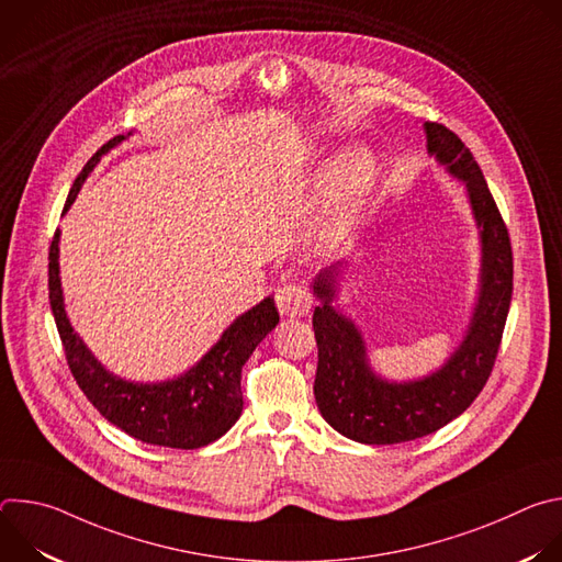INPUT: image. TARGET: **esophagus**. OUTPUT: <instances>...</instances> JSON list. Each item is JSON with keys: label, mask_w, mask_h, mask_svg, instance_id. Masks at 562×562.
I'll return each mask as SVG.
<instances>
[{"label": "esophagus", "mask_w": 562, "mask_h": 562, "mask_svg": "<svg viewBox=\"0 0 562 562\" xmlns=\"http://www.w3.org/2000/svg\"><path fill=\"white\" fill-rule=\"evenodd\" d=\"M278 311L284 317H304L311 311V293L300 284H284L276 295Z\"/></svg>", "instance_id": "34e87169"}]
</instances>
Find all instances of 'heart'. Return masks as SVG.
<instances>
[{
  "label": "heart",
  "instance_id": "1",
  "mask_svg": "<svg viewBox=\"0 0 562 562\" xmlns=\"http://www.w3.org/2000/svg\"><path fill=\"white\" fill-rule=\"evenodd\" d=\"M378 178V165L371 150H347L329 171L317 200L315 226L323 243L340 239L358 224Z\"/></svg>",
  "mask_w": 562,
  "mask_h": 562
}]
</instances>
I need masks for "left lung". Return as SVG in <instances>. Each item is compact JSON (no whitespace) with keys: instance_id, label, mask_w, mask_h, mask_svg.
<instances>
[{"instance_id":"8db88e82","label":"left lung","mask_w":562,"mask_h":562,"mask_svg":"<svg viewBox=\"0 0 562 562\" xmlns=\"http://www.w3.org/2000/svg\"><path fill=\"white\" fill-rule=\"evenodd\" d=\"M425 135L427 153L464 184L480 243L477 293L453 353L423 378L386 380L371 367L356 319L338 304L349 260L319 271L311 284L319 300L313 311L317 409L338 434L364 445L409 442L456 420L483 391L492 373L512 302L509 233L483 171L462 139L447 126L425 122Z\"/></svg>"}]
</instances>
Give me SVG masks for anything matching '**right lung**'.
<instances>
[{"label": "right lung", "instance_id": "obj_1", "mask_svg": "<svg viewBox=\"0 0 562 562\" xmlns=\"http://www.w3.org/2000/svg\"><path fill=\"white\" fill-rule=\"evenodd\" d=\"M131 135L113 137L89 159L72 182L61 215L100 159ZM48 297L70 373L93 407L135 440L171 449H200L222 438L237 423L245 405L239 389L243 367L280 323L273 295H267L260 304L237 315L191 369L171 380L137 382L109 371L72 329L59 278V228L48 254Z\"/></svg>", "mask_w": 562, "mask_h": 562}]
</instances>
